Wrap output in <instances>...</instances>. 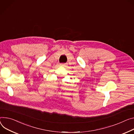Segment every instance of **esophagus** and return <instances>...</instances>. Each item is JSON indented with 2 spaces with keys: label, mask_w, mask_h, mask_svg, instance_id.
<instances>
[{
  "label": "esophagus",
  "mask_w": 134,
  "mask_h": 134,
  "mask_svg": "<svg viewBox=\"0 0 134 134\" xmlns=\"http://www.w3.org/2000/svg\"><path fill=\"white\" fill-rule=\"evenodd\" d=\"M60 65L61 66H62V67H66L67 65V63H66V64H60Z\"/></svg>",
  "instance_id": "esophagus-1"
}]
</instances>
